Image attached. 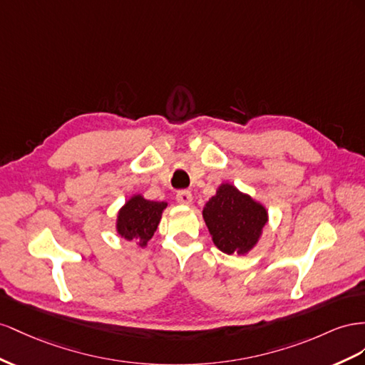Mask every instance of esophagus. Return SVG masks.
Returning <instances> with one entry per match:
<instances>
[{"instance_id":"obj_1","label":"esophagus","mask_w":365,"mask_h":365,"mask_svg":"<svg viewBox=\"0 0 365 365\" xmlns=\"http://www.w3.org/2000/svg\"><path fill=\"white\" fill-rule=\"evenodd\" d=\"M175 200L182 205H190L192 202V194L188 190H180L175 194Z\"/></svg>"}]
</instances>
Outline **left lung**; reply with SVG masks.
I'll list each match as a JSON object with an SVG mask.
<instances>
[{
	"label": "left lung",
	"mask_w": 365,
	"mask_h": 365,
	"mask_svg": "<svg viewBox=\"0 0 365 365\" xmlns=\"http://www.w3.org/2000/svg\"><path fill=\"white\" fill-rule=\"evenodd\" d=\"M214 245L225 254H246L267 222L264 207L232 185H222L203 210Z\"/></svg>",
	"instance_id": "left-lung-1"
}]
</instances>
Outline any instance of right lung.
Listing matches in <instances>:
<instances>
[{
  "mask_svg": "<svg viewBox=\"0 0 365 365\" xmlns=\"http://www.w3.org/2000/svg\"><path fill=\"white\" fill-rule=\"evenodd\" d=\"M165 207V202H151L134 195L119 211L118 232L127 240H136L145 246L158 229Z\"/></svg>",
  "mask_w": 365,
  "mask_h": 365,
  "instance_id": "1",
  "label": "right lung"
}]
</instances>
